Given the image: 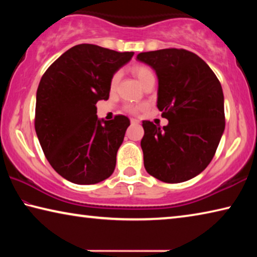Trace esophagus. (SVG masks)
<instances>
[{
    "mask_svg": "<svg viewBox=\"0 0 257 257\" xmlns=\"http://www.w3.org/2000/svg\"><path fill=\"white\" fill-rule=\"evenodd\" d=\"M130 122H132L133 124H138L139 123V120H137V119H132V120H130Z\"/></svg>",
    "mask_w": 257,
    "mask_h": 257,
    "instance_id": "1",
    "label": "esophagus"
}]
</instances>
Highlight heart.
Segmentation results:
<instances>
[{
	"label": "heart",
	"mask_w": 257,
	"mask_h": 257,
	"mask_svg": "<svg viewBox=\"0 0 257 257\" xmlns=\"http://www.w3.org/2000/svg\"><path fill=\"white\" fill-rule=\"evenodd\" d=\"M133 73L135 76H136L138 81L141 82L142 85L144 84V82L147 79H149V78L154 77L153 71H152L151 69L149 67H146V66H135V67H133ZM119 79H120V73L119 72L114 73V76H113L112 79H111V87H112V88H114V87L116 86ZM138 108L139 107L137 105H134V104H128V105L124 106V110L130 112V113L136 112Z\"/></svg>",
	"instance_id": "b5f03b06"
}]
</instances>
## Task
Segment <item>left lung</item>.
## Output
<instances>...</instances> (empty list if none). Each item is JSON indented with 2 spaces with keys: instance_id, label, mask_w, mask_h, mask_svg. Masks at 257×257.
Here are the masks:
<instances>
[{
  "instance_id": "left-lung-1",
  "label": "left lung",
  "mask_w": 257,
  "mask_h": 257,
  "mask_svg": "<svg viewBox=\"0 0 257 257\" xmlns=\"http://www.w3.org/2000/svg\"><path fill=\"white\" fill-rule=\"evenodd\" d=\"M137 60L159 80L158 107L169 123L143 121L146 171L168 184L198 176L213 159L224 132L222 87L211 68L186 50L144 52Z\"/></svg>"
}]
</instances>
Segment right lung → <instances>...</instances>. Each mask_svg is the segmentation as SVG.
<instances>
[{"label":"right lung","mask_w":257,"mask_h":257,"mask_svg":"<svg viewBox=\"0 0 257 257\" xmlns=\"http://www.w3.org/2000/svg\"><path fill=\"white\" fill-rule=\"evenodd\" d=\"M133 55L80 44L64 52L43 75L35 130L52 168L68 181L93 185L114 171L130 121L125 115L98 119L95 104L108 98L112 77Z\"/></svg>","instance_id":"right-lung-1"}]
</instances>
